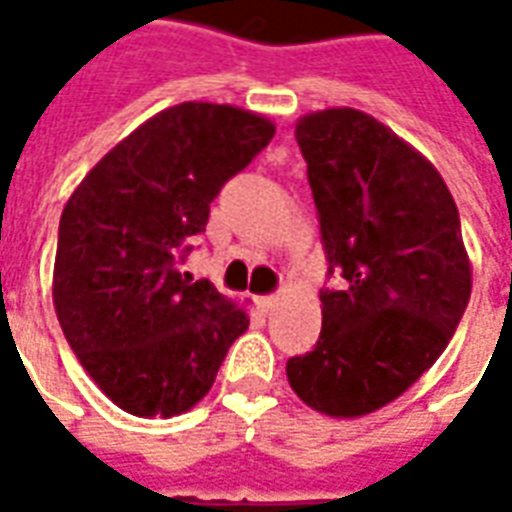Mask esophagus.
<instances>
[{
  "label": "esophagus",
  "instance_id": "obj_1",
  "mask_svg": "<svg viewBox=\"0 0 512 512\" xmlns=\"http://www.w3.org/2000/svg\"><path fill=\"white\" fill-rule=\"evenodd\" d=\"M257 304H260V307L268 312L271 307H274V304H277V296H257Z\"/></svg>",
  "mask_w": 512,
  "mask_h": 512
}]
</instances>
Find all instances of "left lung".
<instances>
[{
  "mask_svg": "<svg viewBox=\"0 0 512 512\" xmlns=\"http://www.w3.org/2000/svg\"><path fill=\"white\" fill-rule=\"evenodd\" d=\"M329 277L310 354L288 359L293 392L329 417H365L406 392L458 329L472 293L461 216L428 158L359 109L301 117Z\"/></svg>",
  "mask_w": 512,
  "mask_h": 512,
  "instance_id": "8db88e82",
  "label": "left lung"
}]
</instances>
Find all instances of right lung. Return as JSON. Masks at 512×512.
<instances>
[{"instance_id":"right-lung-1","label":"right lung","mask_w":512,"mask_h":512,"mask_svg":"<svg viewBox=\"0 0 512 512\" xmlns=\"http://www.w3.org/2000/svg\"><path fill=\"white\" fill-rule=\"evenodd\" d=\"M274 131L238 106H169L112 147L65 205L54 310L84 370L128 414L197 406L246 332L244 307L178 263L216 194Z\"/></svg>"}]
</instances>
